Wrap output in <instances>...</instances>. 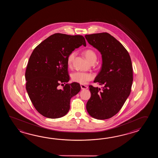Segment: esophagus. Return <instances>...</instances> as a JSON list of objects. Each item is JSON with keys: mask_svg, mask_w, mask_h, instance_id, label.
I'll return each instance as SVG.
<instances>
[{"mask_svg": "<svg viewBox=\"0 0 158 158\" xmlns=\"http://www.w3.org/2000/svg\"><path fill=\"white\" fill-rule=\"evenodd\" d=\"M81 88L82 90H85V89H87L88 87H87V86H85L84 85H81Z\"/></svg>", "mask_w": 158, "mask_h": 158, "instance_id": "34e87169", "label": "esophagus"}]
</instances>
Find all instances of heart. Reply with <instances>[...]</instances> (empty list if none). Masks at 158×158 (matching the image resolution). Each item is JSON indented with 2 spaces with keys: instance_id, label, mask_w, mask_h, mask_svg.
<instances>
[{
  "instance_id": "obj_1",
  "label": "heart",
  "mask_w": 158,
  "mask_h": 158,
  "mask_svg": "<svg viewBox=\"0 0 158 158\" xmlns=\"http://www.w3.org/2000/svg\"><path fill=\"white\" fill-rule=\"evenodd\" d=\"M84 56L86 58L87 60L90 63H95L97 60V56L94 51L91 49H88L84 52ZM76 56V52H73L69 55L68 56L67 63L69 66H71ZM72 80L79 84H83L87 81H90L93 78L92 75L87 73H84L81 72H76L72 73L71 76Z\"/></svg>"
}]
</instances>
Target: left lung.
Returning <instances> with one entry per match:
<instances>
[{"mask_svg": "<svg viewBox=\"0 0 158 158\" xmlns=\"http://www.w3.org/2000/svg\"><path fill=\"white\" fill-rule=\"evenodd\" d=\"M88 43L101 52L102 65L94 80L103 87L89 86L91 97L86 110L98 120L112 118L118 112L129 96L133 82L131 59L127 50L107 33L85 35Z\"/></svg>", "mask_w": 158, "mask_h": 158, "instance_id": "8db88e82", "label": "left lung"}]
</instances>
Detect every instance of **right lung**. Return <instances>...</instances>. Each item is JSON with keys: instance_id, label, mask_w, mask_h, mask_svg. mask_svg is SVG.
I'll list each match as a JSON object with an SVG mask.
<instances>
[{"instance_id": "add662e5", "label": "right lung", "mask_w": 158, "mask_h": 158, "mask_svg": "<svg viewBox=\"0 0 158 158\" xmlns=\"http://www.w3.org/2000/svg\"><path fill=\"white\" fill-rule=\"evenodd\" d=\"M86 46L80 35L56 33L34 48L25 72L26 89L37 111L44 117L57 118L65 116L70 108V100L80 91L77 82H68V56L81 46Z\"/></svg>"}]
</instances>
